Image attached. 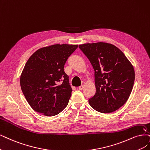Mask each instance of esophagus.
Returning a JSON list of instances; mask_svg holds the SVG:
<instances>
[{
    "mask_svg": "<svg viewBox=\"0 0 150 150\" xmlns=\"http://www.w3.org/2000/svg\"><path fill=\"white\" fill-rule=\"evenodd\" d=\"M83 88V85H81L79 87V89L80 90H82Z\"/></svg>",
    "mask_w": 150,
    "mask_h": 150,
    "instance_id": "esophagus-1",
    "label": "esophagus"
}]
</instances>
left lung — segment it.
<instances>
[{
  "label": "left lung",
  "mask_w": 150,
  "mask_h": 150,
  "mask_svg": "<svg viewBox=\"0 0 150 150\" xmlns=\"http://www.w3.org/2000/svg\"><path fill=\"white\" fill-rule=\"evenodd\" d=\"M95 70L96 93L88 102L96 111L110 113L129 99L135 81L134 67L113 44L99 42L79 45Z\"/></svg>",
  "instance_id": "8db88e82"
}]
</instances>
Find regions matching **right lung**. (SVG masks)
<instances>
[{
	"mask_svg": "<svg viewBox=\"0 0 150 150\" xmlns=\"http://www.w3.org/2000/svg\"><path fill=\"white\" fill-rule=\"evenodd\" d=\"M77 47L76 44H54L39 49L28 60L20 76V86L36 112L53 116L67 106L72 89L64 68Z\"/></svg>",
	"mask_w": 150,
	"mask_h": 150,
	"instance_id": "add662e5",
	"label": "right lung"
}]
</instances>
